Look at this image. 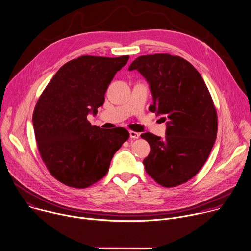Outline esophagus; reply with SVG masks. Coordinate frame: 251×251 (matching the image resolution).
Masks as SVG:
<instances>
[{
	"label": "esophagus",
	"instance_id": "esophagus-1",
	"mask_svg": "<svg viewBox=\"0 0 251 251\" xmlns=\"http://www.w3.org/2000/svg\"><path fill=\"white\" fill-rule=\"evenodd\" d=\"M129 134H130V138H132V139L140 138V133H137L135 131H129Z\"/></svg>",
	"mask_w": 251,
	"mask_h": 251
}]
</instances>
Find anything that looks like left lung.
I'll return each mask as SVG.
<instances>
[{"mask_svg":"<svg viewBox=\"0 0 251 251\" xmlns=\"http://www.w3.org/2000/svg\"><path fill=\"white\" fill-rule=\"evenodd\" d=\"M129 70L149 82L153 100L149 110L168 120L163 140L141 135L151 147L145 170L163 187L183 184L202 169L217 138L218 116L206 83L188 61L171 54L140 56Z\"/></svg>","mask_w":251,"mask_h":251,"instance_id":"8db88e82","label":"left lung"}]
</instances>
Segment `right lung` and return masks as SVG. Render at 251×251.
<instances>
[{
  "label": "right lung",
  "mask_w": 251,
  "mask_h": 251,
  "mask_svg": "<svg viewBox=\"0 0 251 251\" xmlns=\"http://www.w3.org/2000/svg\"><path fill=\"white\" fill-rule=\"evenodd\" d=\"M128 60V55L73 59L41 94L32 115L37 148L51 176L63 184L82 189L100 180L128 140L126 129H101L87 118L98 113L109 83Z\"/></svg>",
  "instance_id": "1"
}]
</instances>
